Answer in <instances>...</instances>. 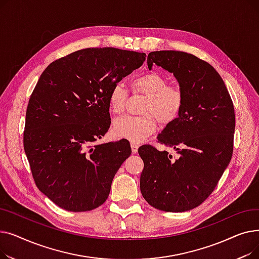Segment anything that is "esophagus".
I'll use <instances>...</instances> for the list:
<instances>
[{"label": "esophagus", "mask_w": 259, "mask_h": 259, "mask_svg": "<svg viewBox=\"0 0 259 259\" xmlns=\"http://www.w3.org/2000/svg\"><path fill=\"white\" fill-rule=\"evenodd\" d=\"M138 149H139V145L137 143H131V150L132 153H137L138 152Z\"/></svg>", "instance_id": "34e87169"}]
</instances>
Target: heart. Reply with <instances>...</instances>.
Listing matches in <instances>:
<instances>
[{
  "mask_svg": "<svg viewBox=\"0 0 259 259\" xmlns=\"http://www.w3.org/2000/svg\"><path fill=\"white\" fill-rule=\"evenodd\" d=\"M131 87L135 93L147 97L141 116L124 115L113 121L112 132L116 138L141 143L156 130V119L162 126L174 122L185 105V94L178 85H168V79L158 72H147L135 77ZM129 91L116 83L109 92V108L113 113H121L126 107Z\"/></svg>",
  "mask_w": 259,
  "mask_h": 259,
  "instance_id": "1",
  "label": "heart"
}]
</instances>
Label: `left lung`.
Segmentation results:
<instances>
[{"instance_id": "1", "label": "left lung", "mask_w": 259, "mask_h": 259, "mask_svg": "<svg viewBox=\"0 0 259 259\" xmlns=\"http://www.w3.org/2000/svg\"><path fill=\"white\" fill-rule=\"evenodd\" d=\"M156 64L172 72L185 94L179 118L166 126L157 142L178 151L139 148L144 161L141 191L149 205L166 212H185L205 201L219 184L233 154L235 113L223 78L207 62L176 50L152 51Z\"/></svg>"}]
</instances>
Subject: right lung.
I'll return each mask as SVG.
<instances>
[{"instance_id":"1","label":"right lung","mask_w":259,"mask_h":259,"mask_svg":"<svg viewBox=\"0 0 259 259\" xmlns=\"http://www.w3.org/2000/svg\"><path fill=\"white\" fill-rule=\"evenodd\" d=\"M146 54L86 48L52 62L26 110L24 150L38 190L72 212L100 207L131 154L127 140L92 145L110 127L109 92L140 68Z\"/></svg>"}]
</instances>
